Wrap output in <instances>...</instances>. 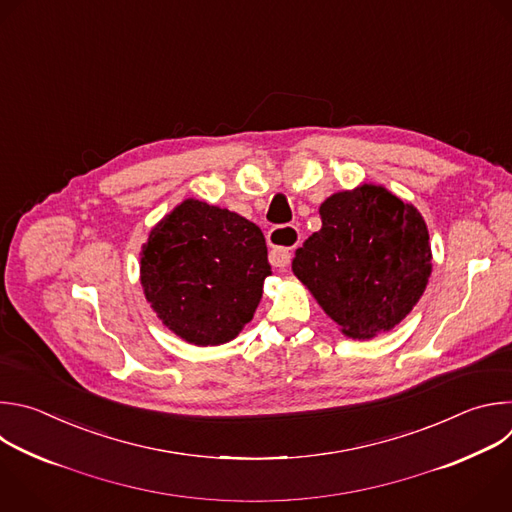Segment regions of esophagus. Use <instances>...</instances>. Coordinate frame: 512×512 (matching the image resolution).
Segmentation results:
<instances>
[{"label":"esophagus","instance_id":"esophagus-1","mask_svg":"<svg viewBox=\"0 0 512 512\" xmlns=\"http://www.w3.org/2000/svg\"><path fill=\"white\" fill-rule=\"evenodd\" d=\"M300 242V232L296 226H276L268 232V244H270V264L274 268L288 266L292 258V250Z\"/></svg>","mask_w":512,"mask_h":512}]
</instances>
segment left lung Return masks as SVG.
I'll use <instances>...</instances> for the list:
<instances>
[{
	"instance_id": "1",
	"label": "left lung",
	"mask_w": 512,
	"mask_h": 512,
	"mask_svg": "<svg viewBox=\"0 0 512 512\" xmlns=\"http://www.w3.org/2000/svg\"><path fill=\"white\" fill-rule=\"evenodd\" d=\"M323 228L294 252L292 272L353 339L393 329L420 300L432 272L426 222L379 185L331 195Z\"/></svg>"
}]
</instances>
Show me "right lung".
Here are the masks:
<instances>
[{"label":"right lung","instance_id":"1","mask_svg":"<svg viewBox=\"0 0 512 512\" xmlns=\"http://www.w3.org/2000/svg\"><path fill=\"white\" fill-rule=\"evenodd\" d=\"M270 274L262 230L187 199L149 234L141 284L157 317L193 345L232 341L252 321Z\"/></svg>","mask_w":512,"mask_h":512}]
</instances>
